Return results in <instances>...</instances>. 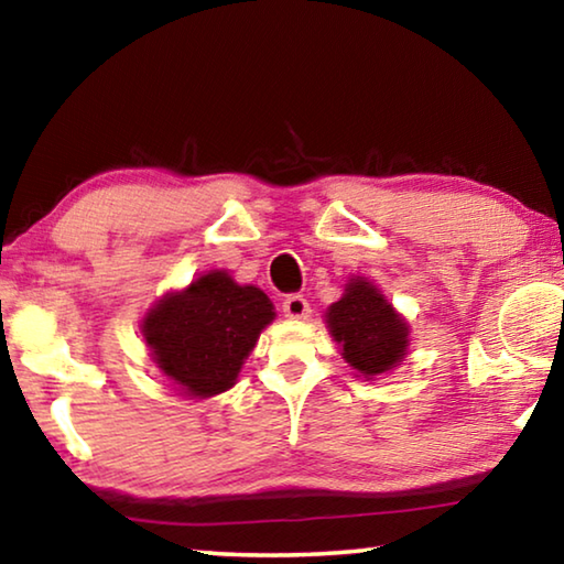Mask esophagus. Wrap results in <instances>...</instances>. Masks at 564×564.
Instances as JSON below:
<instances>
[{
  "instance_id": "34e87169",
  "label": "esophagus",
  "mask_w": 564,
  "mask_h": 564,
  "mask_svg": "<svg viewBox=\"0 0 564 564\" xmlns=\"http://www.w3.org/2000/svg\"><path fill=\"white\" fill-rule=\"evenodd\" d=\"M283 316L285 318H308L311 316V305H308V301L303 299L301 293H291V295H285L283 299Z\"/></svg>"
}]
</instances>
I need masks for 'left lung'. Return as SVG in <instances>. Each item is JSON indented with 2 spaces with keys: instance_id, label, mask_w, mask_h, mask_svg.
Instances as JSON below:
<instances>
[{
  "instance_id": "left-lung-1",
  "label": "left lung",
  "mask_w": 564,
  "mask_h": 564,
  "mask_svg": "<svg viewBox=\"0 0 564 564\" xmlns=\"http://www.w3.org/2000/svg\"><path fill=\"white\" fill-rule=\"evenodd\" d=\"M328 326L343 346V358L362 376L386 373L405 356L408 326L366 281H352L330 305Z\"/></svg>"
}]
</instances>
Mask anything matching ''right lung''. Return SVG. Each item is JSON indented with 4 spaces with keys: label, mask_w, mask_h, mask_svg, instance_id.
I'll return each instance as SVG.
<instances>
[{
    "label": "right lung",
    "mask_w": 564,
    "mask_h": 564,
    "mask_svg": "<svg viewBox=\"0 0 564 564\" xmlns=\"http://www.w3.org/2000/svg\"><path fill=\"white\" fill-rule=\"evenodd\" d=\"M273 316V303L261 289L214 271L184 293L166 295L147 316L144 338L156 366L186 395L208 398L234 386Z\"/></svg>",
    "instance_id": "add662e5"
}]
</instances>
